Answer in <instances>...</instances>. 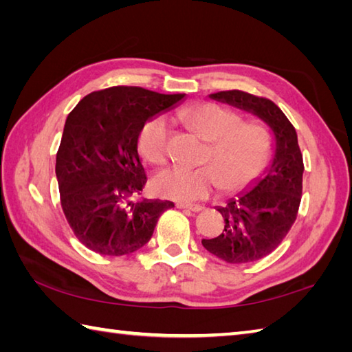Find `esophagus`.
Wrapping results in <instances>:
<instances>
[{
    "label": "esophagus",
    "instance_id": "esophagus-1",
    "mask_svg": "<svg viewBox=\"0 0 352 352\" xmlns=\"http://www.w3.org/2000/svg\"><path fill=\"white\" fill-rule=\"evenodd\" d=\"M175 207L177 208H188V210L195 212V213L203 210V207H201V206H198V204H188V203H177Z\"/></svg>",
    "mask_w": 352,
    "mask_h": 352
}]
</instances>
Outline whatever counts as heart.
<instances>
[{
	"label": "heart",
	"instance_id": "b5f03b06",
	"mask_svg": "<svg viewBox=\"0 0 352 352\" xmlns=\"http://www.w3.org/2000/svg\"><path fill=\"white\" fill-rule=\"evenodd\" d=\"M178 118L207 140L201 166H174L154 178V189L164 197L195 201L216 189L237 192L250 186L266 168L274 149V133L258 119L241 121L236 111L213 102L192 104ZM168 122L149 118L140 129L138 146L142 157L155 166L168 162Z\"/></svg>",
	"mask_w": 352,
	"mask_h": 352
}]
</instances>
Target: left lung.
Returning <instances> with one entry per match:
<instances>
[{"label":"left lung","instance_id":"1","mask_svg":"<svg viewBox=\"0 0 352 352\" xmlns=\"http://www.w3.org/2000/svg\"><path fill=\"white\" fill-rule=\"evenodd\" d=\"M210 98L257 115L275 136L274 160L265 177L219 207L223 231L203 239L204 248L227 263H251L271 254L294 226L302 195V154L294 125L271 100L242 91L212 94Z\"/></svg>","mask_w":352,"mask_h":352}]
</instances>
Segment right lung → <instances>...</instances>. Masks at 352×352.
Segmentation results:
<instances>
[{"label": "right lung", "mask_w": 352, "mask_h": 352, "mask_svg": "<svg viewBox=\"0 0 352 352\" xmlns=\"http://www.w3.org/2000/svg\"><path fill=\"white\" fill-rule=\"evenodd\" d=\"M183 98L113 86L86 95L66 118L56 175L66 221L86 248L111 257L138 251L162 213L174 207L139 198L146 175L138 138L149 118Z\"/></svg>", "instance_id": "right-lung-1"}]
</instances>
